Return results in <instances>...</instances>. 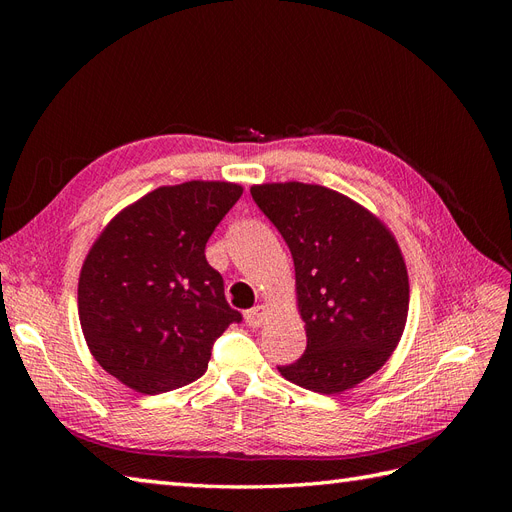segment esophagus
<instances>
[{
    "mask_svg": "<svg viewBox=\"0 0 512 512\" xmlns=\"http://www.w3.org/2000/svg\"><path fill=\"white\" fill-rule=\"evenodd\" d=\"M269 318V307L267 305H258L254 309H247L245 312V322L250 324V327H260V324H265Z\"/></svg>",
    "mask_w": 512,
    "mask_h": 512,
    "instance_id": "1",
    "label": "esophagus"
}]
</instances>
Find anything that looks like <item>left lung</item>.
Instances as JSON below:
<instances>
[{"label": "left lung", "mask_w": 512, "mask_h": 512, "mask_svg": "<svg viewBox=\"0 0 512 512\" xmlns=\"http://www.w3.org/2000/svg\"><path fill=\"white\" fill-rule=\"evenodd\" d=\"M290 247L307 348L280 374L339 395L389 361L408 320L410 284L393 232L356 200L316 183L252 185Z\"/></svg>", "instance_id": "1"}]
</instances>
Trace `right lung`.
<instances>
[{
  "mask_svg": "<svg viewBox=\"0 0 512 512\" xmlns=\"http://www.w3.org/2000/svg\"><path fill=\"white\" fill-rule=\"evenodd\" d=\"M228 181H185L138 198L106 224L79 277V320L94 359L128 389L158 395L207 371L213 342L241 314L205 258L241 198Z\"/></svg>",
  "mask_w": 512,
  "mask_h": 512,
  "instance_id": "obj_1",
  "label": "right lung"
}]
</instances>
